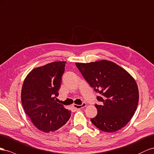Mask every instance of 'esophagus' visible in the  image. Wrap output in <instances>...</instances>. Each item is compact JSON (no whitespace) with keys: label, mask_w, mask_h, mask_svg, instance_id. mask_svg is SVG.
I'll return each instance as SVG.
<instances>
[{"label":"esophagus","mask_w":154,"mask_h":154,"mask_svg":"<svg viewBox=\"0 0 154 154\" xmlns=\"http://www.w3.org/2000/svg\"><path fill=\"white\" fill-rule=\"evenodd\" d=\"M86 106V103H82L81 105H78V104H73V107L77 109H81Z\"/></svg>","instance_id":"1"}]
</instances>
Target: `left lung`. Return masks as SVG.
I'll return each instance as SVG.
<instances>
[{"label": "left lung", "mask_w": 154, "mask_h": 154, "mask_svg": "<svg viewBox=\"0 0 154 154\" xmlns=\"http://www.w3.org/2000/svg\"><path fill=\"white\" fill-rule=\"evenodd\" d=\"M85 79L99 94L95 104L97 115L91 119L97 128L114 132L123 128L134 116L139 102V90L134 79L112 61L76 63Z\"/></svg>", "instance_id": "obj_1"}]
</instances>
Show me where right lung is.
Masks as SVG:
<instances>
[{"instance_id":"obj_1","label":"right lung","mask_w":154,"mask_h":154,"mask_svg":"<svg viewBox=\"0 0 154 154\" xmlns=\"http://www.w3.org/2000/svg\"><path fill=\"white\" fill-rule=\"evenodd\" d=\"M65 63L53 62L34 68L26 76L22 88L21 101L26 115L44 132L57 130L71 116V111L56 101Z\"/></svg>"}]
</instances>
